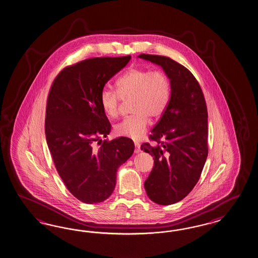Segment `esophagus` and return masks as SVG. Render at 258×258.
Wrapping results in <instances>:
<instances>
[{"mask_svg":"<svg viewBox=\"0 0 258 258\" xmlns=\"http://www.w3.org/2000/svg\"><path fill=\"white\" fill-rule=\"evenodd\" d=\"M134 152H135L136 154H138L141 152V148H140L139 143H135V150H134Z\"/></svg>","mask_w":258,"mask_h":258,"instance_id":"obj_1","label":"esophagus"}]
</instances>
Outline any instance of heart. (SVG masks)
I'll use <instances>...</instances> for the list:
<instances>
[{
  "label": "heart",
  "mask_w": 258,
  "mask_h": 258,
  "mask_svg": "<svg viewBox=\"0 0 258 258\" xmlns=\"http://www.w3.org/2000/svg\"><path fill=\"white\" fill-rule=\"evenodd\" d=\"M116 92L103 88L99 102L105 113L111 118L118 115L121 99L131 100L133 115L114 125L121 137L139 140L147 132L150 117L159 119L167 109L171 98V84L166 74L160 70L133 67L116 81Z\"/></svg>",
  "instance_id": "1"
}]
</instances>
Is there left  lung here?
Listing matches in <instances>:
<instances>
[{"instance_id":"1","label":"left lung","mask_w":258,"mask_h":258,"mask_svg":"<svg viewBox=\"0 0 258 258\" xmlns=\"http://www.w3.org/2000/svg\"><path fill=\"white\" fill-rule=\"evenodd\" d=\"M156 63L171 84L165 112L141 149L154 159L145 188L156 204L181 201L195 188L208 158V109L202 89L189 70L165 56L140 54Z\"/></svg>"}]
</instances>
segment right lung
I'll list each match as a JSON object with an SVG mask.
<instances>
[{
	"label": "right lung",
	"mask_w": 258,
	"mask_h": 258,
	"mask_svg": "<svg viewBox=\"0 0 258 258\" xmlns=\"http://www.w3.org/2000/svg\"><path fill=\"white\" fill-rule=\"evenodd\" d=\"M131 58L98 57L79 62L63 69L49 90L45 119L49 152L68 189L86 204L103 202L111 196L119 166L134 151L133 140L102 141L111 133V124L99 102L105 84Z\"/></svg>",
	"instance_id": "add662e5"
}]
</instances>
